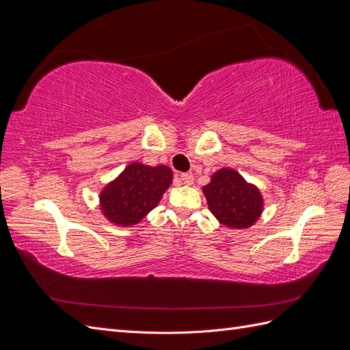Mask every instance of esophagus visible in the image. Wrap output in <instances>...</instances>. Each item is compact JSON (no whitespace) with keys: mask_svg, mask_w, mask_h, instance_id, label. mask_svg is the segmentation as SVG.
Listing matches in <instances>:
<instances>
[{"mask_svg":"<svg viewBox=\"0 0 350 350\" xmlns=\"http://www.w3.org/2000/svg\"><path fill=\"white\" fill-rule=\"evenodd\" d=\"M181 181L185 185H191L194 183V176L193 174H181Z\"/></svg>","mask_w":350,"mask_h":350,"instance_id":"34e87169","label":"esophagus"}]
</instances>
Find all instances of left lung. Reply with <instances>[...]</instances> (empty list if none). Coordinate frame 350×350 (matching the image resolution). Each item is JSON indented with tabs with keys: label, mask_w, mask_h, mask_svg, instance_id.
Here are the masks:
<instances>
[{
	"label": "left lung",
	"mask_w": 350,
	"mask_h": 350,
	"mask_svg": "<svg viewBox=\"0 0 350 350\" xmlns=\"http://www.w3.org/2000/svg\"><path fill=\"white\" fill-rule=\"evenodd\" d=\"M208 210L219 224L230 229H247L260 219L264 200L260 189L238 171L221 167L203 187Z\"/></svg>",
	"instance_id": "obj_1"
}]
</instances>
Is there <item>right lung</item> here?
I'll return each instance as SVG.
<instances>
[{"label":"right lung","instance_id":"right-lung-1","mask_svg":"<svg viewBox=\"0 0 350 350\" xmlns=\"http://www.w3.org/2000/svg\"><path fill=\"white\" fill-rule=\"evenodd\" d=\"M172 179L174 172L169 166L130 163L100 191L102 215L115 226L130 228L140 224L159 204Z\"/></svg>","mask_w":350,"mask_h":350}]
</instances>
